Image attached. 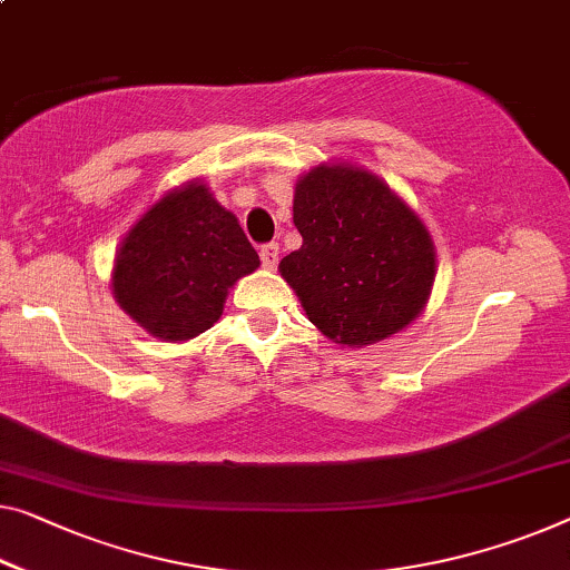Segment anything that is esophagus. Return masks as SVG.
I'll list each match as a JSON object with an SVG mask.
<instances>
[{"mask_svg": "<svg viewBox=\"0 0 570 570\" xmlns=\"http://www.w3.org/2000/svg\"><path fill=\"white\" fill-rule=\"evenodd\" d=\"M261 263H263V268H268V271H274L278 266V245L276 243L263 245V248H261Z\"/></svg>", "mask_w": 570, "mask_h": 570, "instance_id": "1", "label": "esophagus"}]
</instances>
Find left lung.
Masks as SVG:
<instances>
[{
	"instance_id": "8db88e82",
	"label": "left lung",
	"mask_w": 570,
	"mask_h": 570,
	"mask_svg": "<svg viewBox=\"0 0 570 570\" xmlns=\"http://www.w3.org/2000/svg\"><path fill=\"white\" fill-rule=\"evenodd\" d=\"M294 225L302 248L278 268L322 335L368 345L422 312L435 248L420 217L368 171L317 166L299 178Z\"/></svg>"
}]
</instances>
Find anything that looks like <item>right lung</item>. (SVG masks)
Here are the masks:
<instances>
[{"label": "right lung", "mask_w": 570, "mask_h": 570, "mask_svg": "<svg viewBox=\"0 0 570 570\" xmlns=\"http://www.w3.org/2000/svg\"><path fill=\"white\" fill-rule=\"evenodd\" d=\"M258 253L233 212L207 186L168 194L127 233L112 288L120 307L160 340L209 330L237 278L258 268Z\"/></svg>", "instance_id": "right-lung-1"}]
</instances>
